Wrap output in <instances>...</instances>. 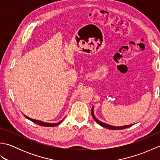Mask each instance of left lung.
<instances>
[{
  "mask_svg": "<svg viewBox=\"0 0 160 160\" xmlns=\"http://www.w3.org/2000/svg\"><path fill=\"white\" fill-rule=\"evenodd\" d=\"M91 115H92V117L95 120L98 124H99L102 127H103L104 128H107L108 129H112V130H121V129H124V128H127L128 127H131V126H132L133 124H131V125H127V126H123V127H113V126H111L109 124H105L102 122H100V120H98V119L95 117L94 113H93V107L92 108V109H91Z\"/></svg>",
  "mask_w": 160,
  "mask_h": 160,
  "instance_id": "obj_1",
  "label": "left lung"
}]
</instances>
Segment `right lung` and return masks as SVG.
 <instances>
[{"instance_id": "1", "label": "right lung", "mask_w": 160, "mask_h": 160, "mask_svg": "<svg viewBox=\"0 0 160 160\" xmlns=\"http://www.w3.org/2000/svg\"><path fill=\"white\" fill-rule=\"evenodd\" d=\"M25 117L26 118H28V120H31L32 122H34V123L38 124V125H40V126H42V127H56V126H58V124H60V123H62V121H60L59 122H58V123H47V122H42V121H39V120H33V119H32V118H29V117L26 116V115H25Z\"/></svg>"}]
</instances>
